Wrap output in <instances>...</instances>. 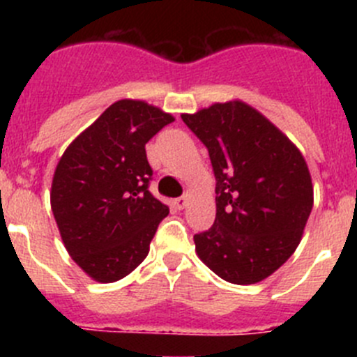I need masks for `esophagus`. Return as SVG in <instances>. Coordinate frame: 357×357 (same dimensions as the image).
Returning a JSON list of instances; mask_svg holds the SVG:
<instances>
[{
	"label": "esophagus",
	"mask_w": 357,
	"mask_h": 357,
	"mask_svg": "<svg viewBox=\"0 0 357 357\" xmlns=\"http://www.w3.org/2000/svg\"><path fill=\"white\" fill-rule=\"evenodd\" d=\"M188 200H190L188 195H183V197H179V199L174 200V205L178 208H185L186 204H188Z\"/></svg>",
	"instance_id": "esophagus-1"
}]
</instances>
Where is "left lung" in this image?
<instances>
[{"label":"left lung","instance_id":"1","mask_svg":"<svg viewBox=\"0 0 357 357\" xmlns=\"http://www.w3.org/2000/svg\"><path fill=\"white\" fill-rule=\"evenodd\" d=\"M181 119L207 146L215 176V221L193 236L197 255L226 282H262L301 243L314 202L307 164L269 119L240 100Z\"/></svg>","mask_w":357,"mask_h":357}]
</instances>
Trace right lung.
Returning a JSON list of instances; mask_svg holds the SVG:
<instances>
[{
	"instance_id": "add662e5",
	"label": "right lung",
	"mask_w": 357,
	"mask_h": 357,
	"mask_svg": "<svg viewBox=\"0 0 357 357\" xmlns=\"http://www.w3.org/2000/svg\"><path fill=\"white\" fill-rule=\"evenodd\" d=\"M172 121L142 100H119L60 157L52 211L68 255L95 282H117L138 268L169 214L149 192L145 145Z\"/></svg>"
}]
</instances>
